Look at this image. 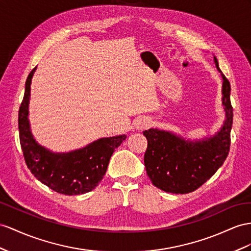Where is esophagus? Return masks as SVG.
I'll return each mask as SVG.
<instances>
[{
    "label": "esophagus",
    "mask_w": 251,
    "mask_h": 251,
    "mask_svg": "<svg viewBox=\"0 0 251 251\" xmlns=\"http://www.w3.org/2000/svg\"><path fill=\"white\" fill-rule=\"evenodd\" d=\"M151 126V120L149 118H141L136 122V128L139 130L145 129V128Z\"/></svg>",
    "instance_id": "esophagus-1"
}]
</instances>
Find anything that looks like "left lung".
Here are the masks:
<instances>
[{"mask_svg":"<svg viewBox=\"0 0 251 251\" xmlns=\"http://www.w3.org/2000/svg\"><path fill=\"white\" fill-rule=\"evenodd\" d=\"M214 62L223 78L222 104L226 117L220 131L213 137L194 141L157 128L143 131L147 139L145 169L152 184L160 190L173 194L195 191L215 174L228 156L233 121L231 87L215 56Z\"/></svg>","mask_w":251,"mask_h":251,"instance_id":"left-lung-1","label":"left lung"}]
</instances>
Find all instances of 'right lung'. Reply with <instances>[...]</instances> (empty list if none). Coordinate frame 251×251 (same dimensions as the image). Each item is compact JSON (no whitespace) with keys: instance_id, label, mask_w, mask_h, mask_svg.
<instances>
[{"instance_id":"right-lung-1","label":"right lung","mask_w":251,"mask_h":251,"mask_svg":"<svg viewBox=\"0 0 251 251\" xmlns=\"http://www.w3.org/2000/svg\"><path fill=\"white\" fill-rule=\"evenodd\" d=\"M36 69L28 74L19 109V133L25 163L38 180L53 191L64 195L85 194L98 187L114 150L126 136L101 138L69 152H53L38 144L30 131L28 120L30 83Z\"/></svg>"}]
</instances>
